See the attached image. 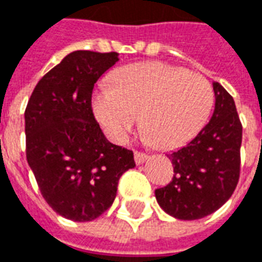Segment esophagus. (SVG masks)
<instances>
[{
    "mask_svg": "<svg viewBox=\"0 0 262 262\" xmlns=\"http://www.w3.org/2000/svg\"><path fill=\"white\" fill-rule=\"evenodd\" d=\"M134 156H135V163L137 164H142V163H145V161L147 160V155L146 153H142V152H134Z\"/></svg>",
    "mask_w": 262,
    "mask_h": 262,
    "instance_id": "34e87169",
    "label": "esophagus"
}]
</instances>
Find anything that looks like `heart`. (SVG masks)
Here are the masks:
<instances>
[{"label": "heart", "instance_id": "obj_1", "mask_svg": "<svg viewBox=\"0 0 262 262\" xmlns=\"http://www.w3.org/2000/svg\"><path fill=\"white\" fill-rule=\"evenodd\" d=\"M112 85L92 98V110L112 142L123 145L141 117L145 138L160 149L193 139L207 121L214 102L207 78L163 62L117 70Z\"/></svg>", "mask_w": 262, "mask_h": 262}]
</instances>
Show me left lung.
Here are the masks:
<instances>
[{
	"instance_id": "left-lung-1",
	"label": "left lung",
	"mask_w": 262,
	"mask_h": 262,
	"mask_svg": "<svg viewBox=\"0 0 262 262\" xmlns=\"http://www.w3.org/2000/svg\"><path fill=\"white\" fill-rule=\"evenodd\" d=\"M211 119L190 142L167 155L174 166L170 184L155 190L167 214L178 220H200L231 198L241 172L242 124L235 101L214 82Z\"/></svg>"
}]
</instances>
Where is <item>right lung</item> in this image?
I'll return each instance as SVG.
<instances>
[{"mask_svg": "<svg viewBox=\"0 0 262 262\" xmlns=\"http://www.w3.org/2000/svg\"><path fill=\"white\" fill-rule=\"evenodd\" d=\"M117 52L74 51L35 85L25 112L27 163L42 198L72 221H92L113 204L134 153L109 142L92 113L98 78Z\"/></svg>", "mask_w": 262, "mask_h": 262, "instance_id": "obj_1", "label": "right lung"}]
</instances>
